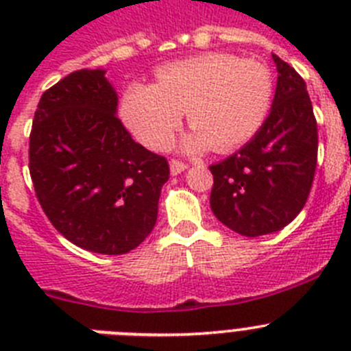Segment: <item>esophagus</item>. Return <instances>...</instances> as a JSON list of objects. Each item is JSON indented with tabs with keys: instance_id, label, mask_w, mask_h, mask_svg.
<instances>
[{
	"instance_id": "obj_1",
	"label": "esophagus",
	"mask_w": 351,
	"mask_h": 351,
	"mask_svg": "<svg viewBox=\"0 0 351 351\" xmlns=\"http://www.w3.org/2000/svg\"><path fill=\"white\" fill-rule=\"evenodd\" d=\"M186 167L188 165H186L184 161H179V160H176V158H172V160H170V172H172V176H178V173L184 172Z\"/></svg>"
}]
</instances>
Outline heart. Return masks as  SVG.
Masks as SVG:
<instances>
[{
	"label": "heart",
	"mask_w": 351,
	"mask_h": 351,
	"mask_svg": "<svg viewBox=\"0 0 351 351\" xmlns=\"http://www.w3.org/2000/svg\"><path fill=\"white\" fill-rule=\"evenodd\" d=\"M267 68L230 54H204L158 68L156 86L133 84L123 117L133 135L151 149H165L188 112L186 147L213 145L230 151L250 141L271 105Z\"/></svg>",
	"instance_id": "b5f03b06"
}]
</instances>
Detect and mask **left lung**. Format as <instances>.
<instances>
[{"label": "left lung", "instance_id": "8db88e82", "mask_svg": "<svg viewBox=\"0 0 351 351\" xmlns=\"http://www.w3.org/2000/svg\"><path fill=\"white\" fill-rule=\"evenodd\" d=\"M278 66L272 108L256 135L237 153L210 165V209L246 237L272 234L306 206L318 160V128L306 82L272 54Z\"/></svg>", "mask_w": 351, "mask_h": 351}]
</instances>
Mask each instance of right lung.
<instances>
[{
	"label": "right lung",
	"instance_id": "1",
	"mask_svg": "<svg viewBox=\"0 0 351 351\" xmlns=\"http://www.w3.org/2000/svg\"><path fill=\"white\" fill-rule=\"evenodd\" d=\"M105 70L73 71L43 93L29 133V176L49 221L82 250L123 255L151 234L165 156L116 116Z\"/></svg>",
	"mask_w": 351,
	"mask_h": 351
}]
</instances>
